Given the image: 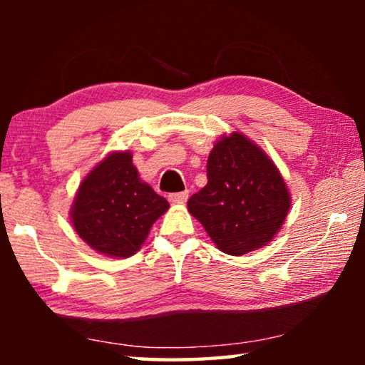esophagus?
<instances>
[{"label": "esophagus", "instance_id": "34e87169", "mask_svg": "<svg viewBox=\"0 0 365 365\" xmlns=\"http://www.w3.org/2000/svg\"><path fill=\"white\" fill-rule=\"evenodd\" d=\"M188 200V191H180V193H172L169 195V201L172 205H180Z\"/></svg>", "mask_w": 365, "mask_h": 365}]
</instances>
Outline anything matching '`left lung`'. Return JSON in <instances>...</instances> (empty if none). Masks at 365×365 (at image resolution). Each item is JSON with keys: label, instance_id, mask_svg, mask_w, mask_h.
Returning a JSON list of instances; mask_svg holds the SVG:
<instances>
[{"label": "left lung", "instance_id": "left-lung-1", "mask_svg": "<svg viewBox=\"0 0 365 365\" xmlns=\"http://www.w3.org/2000/svg\"><path fill=\"white\" fill-rule=\"evenodd\" d=\"M292 197L279 169L243 133L214 145L207 158V185L188 200L215 246L243 256L267 245L285 222Z\"/></svg>", "mask_w": 365, "mask_h": 365}]
</instances>
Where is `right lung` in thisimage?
Returning <instances> with one entry per match:
<instances>
[{"instance_id":"right-lung-1","label":"right lung","mask_w":365,"mask_h":365,"mask_svg":"<svg viewBox=\"0 0 365 365\" xmlns=\"http://www.w3.org/2000/svg\"><path fill=\"white\" fill-rule=\"evenodd\" d=\"M168 209V200L140 180L132 153L115 151L80 183L71 219L90 248L109 257H128Z\"/></svg>"}]
</instances>
